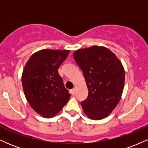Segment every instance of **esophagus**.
I'll use <instances>...</instances> for the list:
<instances>
[{
    "mask_svg": "<svg viewBox=\"0 0 148 148\" xmlns=\"http://www.w3.org/2000/svg\"><path fill=\"white\" fill-rule=\"evenodd\" d=\"M71 93H72V95H75V93H76V88H75L71 90Z\"/></svg>",
    "mask_w": 148,
    "mask_h": 148,
    "instance_id": "obj_1",
    "label": "esophagus"
}]
</instances>
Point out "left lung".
<instances>
[{"label":"left lung","mask_w":148,"mask_h":148,"mask_svg":"<svg viewBox=\"0 0 148 148\" xmlns=\"http://www.w3.org/2000/svg\"><path fill=\"white\" fill-rule=\"evenodd\" d=\"M84 73L88 89L87 99L81 102L83 111L92 120L108 116L121 99L125 86V69L109 49L92 46L73 53Z\"/></svg>","instance_id":"left-lung-1"}]
</instances>
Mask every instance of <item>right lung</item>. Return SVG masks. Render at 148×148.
Masks as SVG:
<instances>
[{
    "mask_svg": "<svg viewBox=\"0 0 148 148\" xmlns=\"http://www.w3.org/2000/svg\"><path fill=\"white\" fill-rule=\"evenodd\" d=\"M69 50L45 49L34 53L23 68L22 86L31 108L45 118L56 115L70 99L58 74Z\"/></svg>",
    "mask_w": 148,
    "mask_h": 148,
    "instance_id": "add662e5",
    "label": "right lung"
}]
</instances>
